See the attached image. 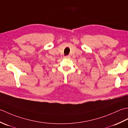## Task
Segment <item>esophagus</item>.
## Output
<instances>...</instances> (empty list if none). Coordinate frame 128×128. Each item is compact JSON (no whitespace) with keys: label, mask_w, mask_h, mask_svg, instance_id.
I'll return each mask as SVG.
<instances>
[{"label":"esophagus","mask_w":128,"mask_h":128,"mask_svg":"<svg viewBox=\"0 0 128 128\" xmlns=\"http://www.w3.org/2000/svg\"><path fill=\"white\" fill-rule=\"evenodd\" d=\"M64 58H66V59H69V58H70V56H64Z\"/></svg>","instance_id":"esophagus-1"}]
</instances>
